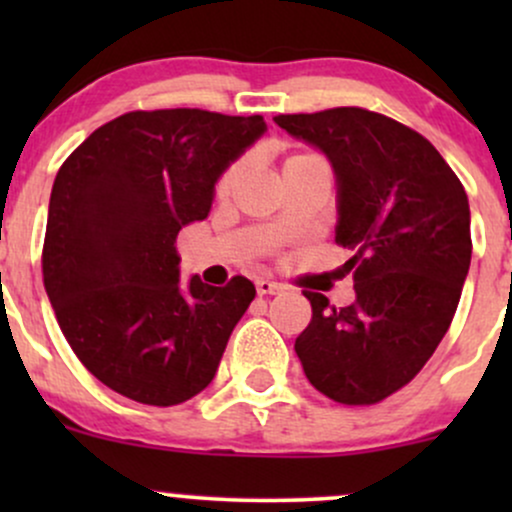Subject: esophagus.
Masks as SVG:
<instances>
[{"mask_svg":"<svg viewBox=\"0 0 512 512\" xmlns=\"http://www.w3.org/2000/svg\"><path fill=\"white\" fill-rule=\"evenodd\" d=\"M255 286H257V293H260V296H272V293L281 291V286L274 284V281H269V279H257Z\"/></svg>","mask_w":512,"mask_h":512,"instance_id":"34e87169","label":"esophagus"}]
</instances>
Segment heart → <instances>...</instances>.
<instances>
[{"instance_id": "heart-1", "label": "heart", "mask_w": 512, "mask_h": 512, "mask_svg": "<svg viewBox=\"0 0 512 512\" xmlns=\"http://www.w3.org/2000/svg\"><path fill=\"white\" fill-rule=\"evenodd\" d=\"M305 156H313V154H296V156H291L289 161H296V158H305ZM289 161H286V163H289ZM240 170H243V163H240V161L231 163V166L223 170L219 182H216V195H228V192H231V187L236 185Z\"/></svg>"}]
</instances>
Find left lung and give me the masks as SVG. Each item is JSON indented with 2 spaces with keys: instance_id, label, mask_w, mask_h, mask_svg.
Segmentation results:
<instances>
[{
  "instance_id": "1",
  "label": "left lung",
  "mask_w": 512,
  "mask_h": 512,
  "mask_svg": "<svg viewBox=\"0 0 512 512\" xmlns=\"http://www.w3.org/2000/svg\"><path fill=\"white\" fill-rule=\"evenodd\" d=\"M337 173V240L354 250L356 301L303 291L313 317L296 354L315 390L349 407L378 404L416 378L448 332L472 260L469 202L436 146L363 108L276 115Z\"/></svg>"
}]
</instances>
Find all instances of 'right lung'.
Segmentation results:
<instances>
[{
  "mask_svg": "<svg viewBox=\"0 0 512 512\" xmlns=\"http://www.w3.org/2000/svg\"><path fill=\"white\" fill-rule=\"evenodd\" d=\"M264 129L262 115L132 110L62 163L45 291L76 358L117 395L173 407L214 380L255 286L245 276L182 286L175 240L207 219L219 175Z\"/></svg>",
  "mask_w": 512,
  "mask_h": 512,
  "instance_id": "right-lung-1",
  "label": "right lung"
}]
</instances>
